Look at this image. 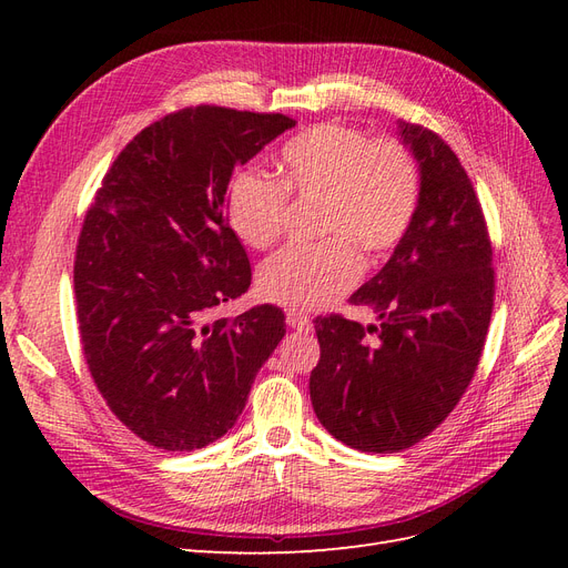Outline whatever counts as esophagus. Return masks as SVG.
Segmentation results:
<instances>
[{
    "label": "esophagus",
    "mask_w": 568,
    "mask_h": 568,
    "mask_svg": "<svg viewBox=\"0 0 568 568\" xmlns=\"http://www.w3.org/2000/svg\"><path fill=\"white\" fill-rule=\"evenodd\" d=\"M286 324L291 326V329L305 332V334L313 329V320L307 317V315H303V313H294V311H288V313H286Z\"/></svg>",
    "instance_id": "34e87169"
}]
</instances>
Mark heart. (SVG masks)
Wrapping results in <instances>:
<instances>
[{
  "label": "heart",
  "instance_id": "heart-1",
  "mask_svg": "<svg viewBox=\"0 0 568 568\" xmlns=\"http://www.w3.org/2000/svg\"><path fill=\"white\" fill-rule=\"evenodd\" d=\"M280 182L255 170L236 173L227 189V220L251 248L277 242L288 199L317 203L315 246H288L257 272L261 294L296 311L332 303L359 277V255L390 251L419 205V170L395 140H372L357 128L322 123L280 151Z\"/></svg>",
  "mask_w": 568,
  "mask_h": 568
}]
</instances>
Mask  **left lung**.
<instances>
[{
    "label": "left lung",
    "mask_w": 568,
    "mask_h": 568,
    "mask_svg": "<svg viewBox=\"0 0 568 568\" xmlns=\"http://www.w3.org/2000/svg\"><path fill=\"white\" fill-rule=\"evenodd\" d=\"M398 128L419 163V205L388 263L351 296L382 324L315 320V415L363 453L412 448L450 415L476 372L495 296L488 227L467 170L436 132L405 120Z\"/></svg>",
    "instance_id": "left-lung-1"
}]
</instances>
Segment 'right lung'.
<instances>
[{
  "mask_svg": "<svg viewBox=\"0 0 568 568\" xmlns=\"http://www.w3.org/2000/svg\"><path fill=\"white\" fill-rule=\"evenodd\" d=\"M294 125L209 104L170 113L118 153L84 215L73 267L84 359L113 415L153 448L225 436L286 334L274 305L211 313L251 286L225 215L234 168Z\"/></svg>",
  "mask_w": 568,
  "mask_h": 568,
  "instance_id": "right-lung-1",
  "label": "right lung"
}]
</instances>
